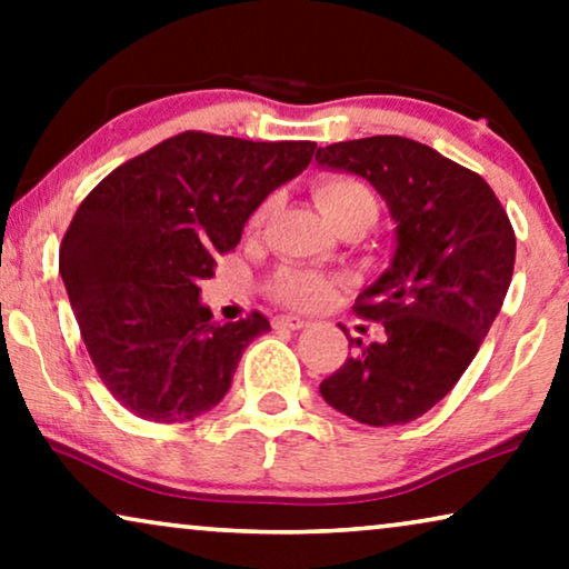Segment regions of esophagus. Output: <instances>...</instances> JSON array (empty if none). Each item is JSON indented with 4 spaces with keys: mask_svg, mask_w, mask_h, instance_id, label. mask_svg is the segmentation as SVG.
<instances>
[{
    "mask_svg": "<svg viewBox=\"0 0 569 569\" xmlns=\"http://www.w3.org/2000/svg\"><path fill=\"white\" fill-rule=\"evenodd\" d=\"M274 323H277V326H282V329L300 331V329H306V326H308L310 321H308V318H300V316H279Z\"/></svg>",
    "mask_w": 569,
    "mask_h": 569,
    "instance_id": "34e87169",
    "label": "esophagus"
}]
</instances>
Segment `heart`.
I'll return each mask as SVG.
<instances>
[{
	"mask_svg": "<svg viewBox=\"0 0 569 569\" xmlns=\"http://www.w3.org/2000/svg\"><path fill=\"white\" fill-rule=\"evenodd\" d=\"M316 201L318 207H321L326 220L355 207L376 209V199H372V193L365 189L362 183L349 181V178H331V181L318 183ZM333 292H337V282L329 277L318 274V271L284 269L282 274H277L274 279L277 298L295 308H318L323 306L326 300H331Z\"/></svg>",
	"mask_w": 569,
	"mask_h": 569,
	"instance_id": "obj_1",
	"label": "heart"
}]
</instances>
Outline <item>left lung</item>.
Segmentation results:
<instances>
[{
  "label": "left lung",
  "mask_w": 569,
  "mask_h": 569,
  "mask_svg": "<svg viewBox=\"0 0 569 569\" xmlns=\"http://www.w3.org/2000/svg\"><path fill=\"white\" fill-rule=\"evenodd\" d=\"M316 162L365 178L396 224L391 261L355 306L386 337L368 347L347 337L355 355L323 380L321 396L362 425H407L477 357L508 295L516 232L485 178L415 139L318 147Z\"/></svg>",
  "instance_id": "obj_1"
}]
</instances>
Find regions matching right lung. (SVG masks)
<instances>
[{"instance_id": "1", "label": "right lung", "mask_w": 569, "mask_h": 569, "mask_svg": "<svg viewBox=\"0 0 569 569\" xmlns=\"http://www.w3.org/2000/svg\"><path fill=\"white\" fill-rule=\"evenodd\" d=\"M313 152L183 131L108 173L77 209L59 274L100 380L131 415L189 422L230 391L246 347L271 326L261 313L212 321L199 282Z\"/></svg>"}]
</instances>
